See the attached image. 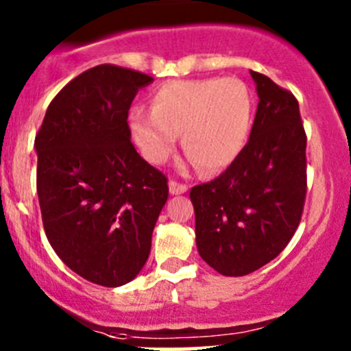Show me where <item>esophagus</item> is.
Here are the masks:
<instances>
[{
    "label": "esophagus",
    "instance_id": "esophagus-1",
    "mask_svg": "<svg viewBox=\"0 0 351 351\" xmlns=\"http://www.w3.org/2000/svg\"><path fill=\"white\" fill-rule=\"evenodd\" d=\"M186 190H189V186L183 185V183L175 182V180L169 182V193H171V195H180V193H185Z\"/></svg>",
    "mask_w": 351,
    "mask_h": 351
}]
</instances>
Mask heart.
Returning <instances> with one entry per match:
<instances>
[{"label": "heart", "instance_id": "1", "mask_svg": "<svg viewBox=\"0 0 351 351\" xmlns=\"http://www.w3.org/2000/svg\"><path fill=\"white\" fill-rule=\"evenodd\" d=\"M253 123V98L238 77L171 81L156 90L151 110H130L134 143L153 165H162L182 134L185 153L204 173L231 165Z\"/></svg>", "mask_w": 351, "mask_h": 351}]
</instances>
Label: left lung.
I'll use <instances>...</instances> for the list:
<instances>
[{"label":"left lung","instance_id":"obj_1","mask_svg":"<svg viewBox=\"0 0 351 351\" xmlns=\"http://www.w3.org/2000/svg\"><path fill=\"white\" fill-rule=\"evenodd\" d=\"M258 101L250 141L222 175L193 186L202 260L243 277L277 258L292 239L306 200V132L290 91L251 71Z\"/></svg>","mask_w":351,"mask_h":351}]
</instances>
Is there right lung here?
I'll use <instances>...</instances> for the list:
<instances>
[{"label": "right lung", "mask_w": 351, "mask_h": 351, "mask_svg": "<svg viewBox=\"0 0 351 351\" xmlns=\"http://www.w3.org/2000/svg\"><path fill=\"white\" fill-rule=\"evenodd\" d=\"M149 83L125 67H91L56 95L35 137L45 234L74 274L97 285L137 277L168 200V180L141 158L127 123Z\"/></svg>", "instance_id": "add662e5"}]
</instances>
